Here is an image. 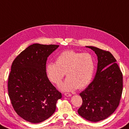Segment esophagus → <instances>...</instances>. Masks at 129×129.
Listing matches in <instances>:
<instances>
[{"label": "esophagus", "mask_w": 129, "mask_h": 129, "mask_svg": "<svg viewBox=\"0 0 129 129\" xmlns=\"http://www.w3.org/2000/svg\"><path fill=\"white\" fill-rule=\"evenodd\" d=\"M64 95H65V96H67V97L71 96H72L71 93H65Z\"/></svg>", "instance_id": "obj_1"}]
</instances>
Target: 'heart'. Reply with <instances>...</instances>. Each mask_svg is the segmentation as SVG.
I'll return each mask as SVG.
<instances>
[{
	"label": "heart",
	"instance_id": "obj_1",
	"mask_svg": "<svg viewBox=\"0 0 129 129\" xmlns=\"http://www.w3.org/2000/svg\"><path fill=\"white\" fill-rule=\"evenodd\" d=\"M94 71L92 56L74 50L63 51L56 58V63L50 62L46 66L49 80L56 85L61 83L66 73L68 78L60 86V88L68 91L87 86L92 80Z\"/></svg>",
	"mask_w": 129,
	"mask_h": 129
}]
</instances>
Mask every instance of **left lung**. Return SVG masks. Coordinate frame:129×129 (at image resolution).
I'll use <instances>...</instances> for the list:
<instances>
[{"label":"left lung","instance_id":"obj_1","mask_svg":"<svg viewBox=\"0 0 129 129\" xmlns=\"http://www.w3.org/2000/svg\"><path fill=\"white\" fill-rule=\"evenodd\" d=\"M86 47L97 55L98 68L92 82L79 93L82 104L78 112L86 120L98 122L111 116L119 105L123 90V76L111 52L95 47Z\"/></svg>","mask_w":129,"mask_h":129}]
</instances>
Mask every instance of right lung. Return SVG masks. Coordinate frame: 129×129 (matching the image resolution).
<instances>
[{
  "instance_id": "right-lung-1",
  "label": "right lung",
  "mask_w": 129,
  "mask_h": 129,
  "mask_svg": "<svg viewBox=\"0 0 129 129\" xmlns=\"http://www.w3.org/2000/svg\"><path fill=\"white\" fill-rule=\"evenodd\" d=\"M55 44H31L12 62L8 81L9 99L18 115L30 122L47 120L56 110L61 93L50 82L46 61L58 47Z\"/></svg>"
}]
</instances>
